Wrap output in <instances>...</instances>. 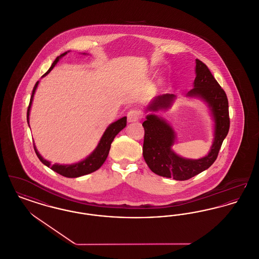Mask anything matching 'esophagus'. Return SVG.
Masks as SVG:
<instances>
[{
	"mask_svg": "<svg viewBox=\"0 0 259 259\" xmlns=\"http://www.w3.org/2000/svg\"><path fill=\"white\" fill-rule=\"evenodd\" d=\"M127 117H128V121L129 122L138 121L142 117V112L137 108H132L128 111Z\"/></svg>",
	"mask_w": 259,
	"mask_h": 259,
	"instance_id": "34e87169",
	"label": "esophagus"
}]
</instances>
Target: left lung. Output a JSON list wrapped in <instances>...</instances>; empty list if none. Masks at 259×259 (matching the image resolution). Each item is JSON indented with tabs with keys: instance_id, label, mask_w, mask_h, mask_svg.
<instances>
[{
	"instance_id": "left-lung-1",
	"label": "left lung",
	"mask_w": 259,
	"mask_h": 259,
	"mask_svg": "<svg viewBox=\"0 0 259 259\" xmlns=\"http://www.w3.org/2000/svg\"><path fill=\"white\" fill-rule=\"evenodd\" d=\"M187 96L201 99L207 104L212 114L215 123L214 139L207 155L198 159L184 158L172 150L176 135L167 122L153 113L148 114L143 122L145 129L143 155L145 161L153 173L177 181L188 180L212 165L230 127L226 93L220 87L208 67L199 60H196L194 88L188 92ZM174 100L173 94L158 96L152 101L147 110L154 112L167 109L172 106Z\"/></svg>"
}]
</instances>
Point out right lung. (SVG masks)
<instances>
[{"mask_svg": "<svg viewBox=\"0 0 259 259\" xmlns=\"http://www.w3.org/2000/svg\"><path fill=\"white\" fill-rule=\"evenodd\" d=\"M66 54H67V52L61 54L60 57H58L56 59V61L53 62L50 69L43 75V77L46 76L47 74H49L50 71L55 67L57 62L60 61V59H61L62 57H64ZM38 84H39V81L36 82V84L33 88V91H32L30 103H29L28 109H27V122H29V112H30L31 105H32L33 97H34V94H35V91L37 89ZM126 123H127V117L126 116L118 119L117 121L111 123L106 129L104 135L101 138V140H100L97 148L94 150V152H92L91 154L89 156H87L85 159H83V160H81L77 163H73V164H59V163L51 164V162L46 160L37 151L35 145H34V151H35L38 158L41 160V162L43 164H45L48 167L51 168L52 170L56 171L57 173L61 174L64 177L76 178V177H80V176H83V175H86V174H90L92 172L98 170L104 164V162L106 161L107 155H108V152L110 150V145H111L113 139L121 131L123 128H125Z\"/></svg>", "mask_w": 259, "mask_h": 259, "instance_id": "right-lung-1", "label": "right lung"}]
</instances>
